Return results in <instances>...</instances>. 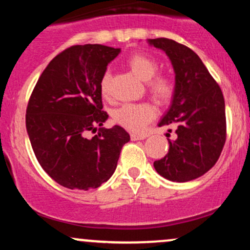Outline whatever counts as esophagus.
Wrapping results in <instances>:
<instances>
[{
  "label": "esophagus",
  "instance_id": "1",
  "mask_svg": "<svg viewBox=\"0 0 250 250\" xmlns=\"http://www.w3.org/2000/svg\"><path fill=\"white\" fill-rule=\"evenodd\" d=\"M147 137V135L145 134H130V139L133 141H137V140H145Z\"/></svg>",
  "mask_w": 250,
  "mask_h": 250
}]
</instances>
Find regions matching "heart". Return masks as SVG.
<instances>
[{
    "instance_id": "heart-1",
    "label": "heart",
    "mask_w": 250,
    "mask_h": 250,
    "mask_svg": "<svg viewBox=\"0 0 250 250\" xmlns=\"http://www.w3.org/2000/svg\"><path fill=\"white\" fill-rule=\"evenodd\" d=\"M128 67L142 81L147 82V88L155 101L167 103L171 100L175 91L173 79L166 74H156L157 62L145 53H135L127 60ZM110 73L104 71L100 81V91L103 96L108 95ZM155 117V109L149 103H127L115 109L113 120L117 125L130 131H141L146 125Z\"/></svg>"
}]
</instances>
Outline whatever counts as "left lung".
I'll use <instances>...</instances> for the list:
<instances>
[{"instance_id": "left-lung-1", "label": "left lung", "mask_w": 250, "mask_h": 250, "mask_svg": "<svg viewBox=\"0 0 250 250\" xmlns=\"http://www.w3.org/2000/svg\"><path fill=\"white\" fill-rule=\"evenodd\" d=\"M148 43L167 54L175 73L173 100L159 127L175 125L176 135L168 140V154L155 161L154 168L169 181L188 182L207 173L219 160L226 142L225 99L190 48L165 37L149 39Z\"/></svg>"}]
</instances>
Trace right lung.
<instances>
[{
	"mask_svg": "<svg viewBox=\"0 0 250 250\" xmlns=\"http://www.w3.org/2000/svg\"><path fill=\"white\" fill-rule=\"evenodd\" d=\"M120 48L73 45L54 57L28 102L25 125L43 170L59 185L88 190L107 182L130 136L120 125L102 128L100 81ZM93 138L89 131H96Z\"/></svg>",
	"mask_w": 250,
	"mask_h": 250,
	"instance_id": "1",
	"label": "right lung"
}]
</instances>
